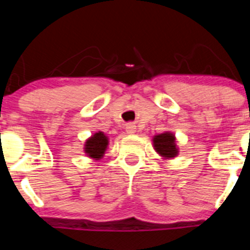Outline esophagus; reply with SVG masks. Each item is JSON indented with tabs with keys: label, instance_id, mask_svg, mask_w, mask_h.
<instances>
[{
	"label": "esophagus",
	"instance_id": "esophagus-1",
	"mask_svg": "<svg viewBox=\"0 0 250 250\" xmlns=\"http://www.w3.org/2000/svg\"><path fill=\"white\" fill-rule=\"evenodd\" d=\"M135 125L134 123H127L125 125V130H127V133H129V134H133V133H135Z\"/></svg>",
	"mask_w": 250,
	"mask_h": 250
}]
</instances>
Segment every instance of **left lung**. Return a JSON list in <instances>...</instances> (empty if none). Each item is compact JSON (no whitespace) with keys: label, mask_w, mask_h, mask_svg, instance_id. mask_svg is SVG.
<instances>
[{"label":"left lung","mask_w":250,"mask_h":250,"mask_svg":"<svg viewBox=\"0 0 250 250\" xmlns=\"http://www.w3.org/2000/svg\"><path fill=\"white\" fill-rule=\"evenodd\" d=\"M153 146L156 151L163 156V157L172 158L175 157L178 150L175 145V138L170 133H163V134L156 135L153 138Z\"/></svg>","instance_id":"left-lung-1"}]
</instances>
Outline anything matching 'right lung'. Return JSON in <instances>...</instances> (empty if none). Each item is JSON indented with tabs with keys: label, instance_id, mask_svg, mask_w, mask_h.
I'll list each match as a JSON object with an SVG mask.
<instances>
[{
	"label": "right lung",
	"instance_id": "add662e5",
	"mask_svg": "<svg viewBox=\"0 0 250 250\" xmlns=\"http://www.w3.org/2000/svg\"><path fill=\"white\" fill-rule=\"evenodd\" d=\"M107 146V138L105 137L104 133L99 132L93 135L90 139L85 143V153H88L89 157L100 158L105 152V148Z\"/></svg>",
	"mask_w": 250,
	"mask_h": 250
}]
</instances>
